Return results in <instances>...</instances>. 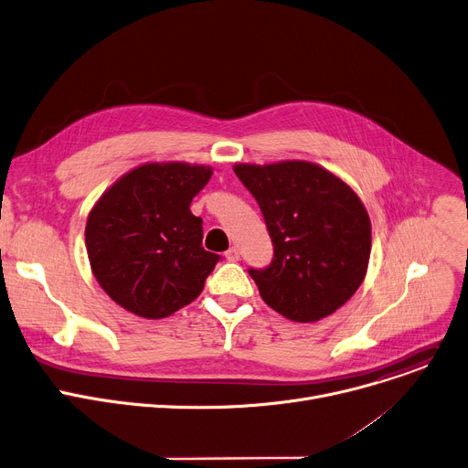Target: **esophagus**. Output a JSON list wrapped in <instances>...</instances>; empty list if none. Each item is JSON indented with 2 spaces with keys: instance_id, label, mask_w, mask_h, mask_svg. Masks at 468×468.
<instances>
[{
  "instance_id": "obj_1",
  "label": "esophagus",
  "mask_w": 468,
  "mask_h": 468,
  "mask_svg": "<svg viewBox=\"0 0 468 468\" xmlns=\"http://www.w3.org/2000/svg\"><path fill=\"white\" fill-rule=\"evenodd\" d=\"M225 258H227V261H232V262L239 261V250H238V247H230V249L225 252Z\"/></svg>"
}]
</instances>
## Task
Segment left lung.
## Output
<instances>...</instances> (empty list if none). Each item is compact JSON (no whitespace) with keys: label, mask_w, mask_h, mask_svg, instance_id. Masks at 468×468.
<instances>
[{"label":"left lung","mask_w":468,"mask_h":468,"mask_svg":"<svg viewBox=\"0 0 468 468\" xmlns=\"http://www.w3.org/2000/svg\"><path fill=\"white\" fill-rule=\"evenodd\" d=\"M234 173L261 206L275 249L270 268L249 270L266 304L299 324L336 313L368 271L372 223L360 197L313 162L236 164Z\"/></svg>","instance_id":"obj_1"}]
</instances>
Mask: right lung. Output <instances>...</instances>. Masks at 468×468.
I'll return each instance as SVG.
<instances>
[{
	"label": "right lung",
	"instance_id": "add662e5",
	"mask_svg": "<svg viewBox=\"0 0 468 468\" xmlns=\"http://www.w3.org/2000/svg\"><path fill=\"white\" fill-rule=\"evenodd\" d=\"M214 169L186 162L143 164L122 175L87 216L94 279L128 313L162 320L195 301L219 254L202 247L189 204Z\"/></svg>",
	"mask_w": 468,
	"mask_h": 468
}]
</instances>
